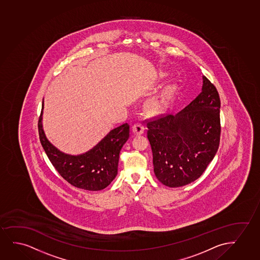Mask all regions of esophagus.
<instances>
[{"mask_svg":"<svg viewBox=\"0 0 260 260\" xmlns=\"http://www.w3.org/2000/svg\"><path fill=\"white\" fill-rule=\"evenodd\" d=\"M145 125L143 124L142 122H137L133 125V132L135 134H143L145 132Z\"/></svg>","mask_w":260,"mask_h":260,"instance_id":"esophagus-1","label":"esophagus"}]
</instances>
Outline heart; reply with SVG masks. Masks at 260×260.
<instances>
[{"label":"heart","mask_w":260,"mask_h":260,"mask_svg":"<svg viewBox=\"0 0 260 260\" xmlns=\"http://www.w3.org/2000/svg\"><path fill=\"white\" fill-rule=\"evenodd\" d=\"M174 91H175V86H169L167 88L165 91L162 93L161 97L158 100H156L155 102H153V105L156 108H162L167 102H169V99L172 97Z\"/></svg>","instance_id":"b5f03b06"}]
</instances>
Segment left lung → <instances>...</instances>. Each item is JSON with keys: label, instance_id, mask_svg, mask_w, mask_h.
Segmentation results:
<instances>
[{"label": "left lung", "instance_id": "1", "mask_svg": "<svg viewBox=\"0 0 260 260\" xmlns=\"http://www.w3.org/2000/svg\"><path fill=\"white\" fill-rule=\"evenodd\" d=\"M203 83L201 93L176 115L162 114L146 121L154 174L171 188L199 178L219 148V92L205 76Z\"/></svg>", "mask_w": 260, "mask_h": 260}]
</instances>
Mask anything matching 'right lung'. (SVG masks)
<instances>
[{
    "instance_id": "obj_1",
    "label": "right lung",
    "mask_w": 260,
    "mask_h": 260,
    "mask_svg": "<svg viewBox=\"0 0 260 260\" xmlns=\"http://www.w3.org/2000/svg\"><path fill=\"white\" fill-rule=\"evenodd\" d=\"M38 122L39 136L52 165L71 185L97 191L108 187L117 175L119 154L129 138L128 123L112 129L93 148L81 155H69L55 148L45 136L41 115Z\"/></svg>"
}]
</instances>
